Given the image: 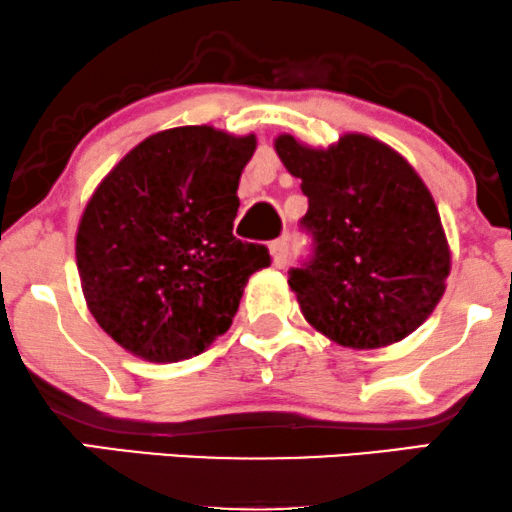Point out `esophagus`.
I'll return each mask as SVG.
<instances>
[{"instance_id":"obj_1","label":"esophagus","mask_w":512,"mask_h":512,"mask_svg":"<svg viewBox=\"0 0 512 512\" xmlns=\"http://www.w3.org/2000/svg\"><path fill=\"white\" fill-rule=\"evenodd\" d=\"M269 252H272V262H274V267L284 269V267H286V262H289V243H286V238L274 240V243L269 245Z\"/></svg>"}]
</instances>
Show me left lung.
<instances>
[{"instance_id": "8db88e82", "label": "left lung", "mask_w": 512, "mask_h": 512, "mask_svg": "<svg viewBox=\"0 0 512 512\" xmlns=\"http://www.w3.org/2000/svg\"><path fill=\"white\" fill-rule=\"evenodd\" d=\"M276 154L301 178V226L313 255L289 272L305 320L351 349H380L433 313L450 274V248L431 192L395 149L344 134L313 149L281 134Z\"/></svg>"}]
</instances>
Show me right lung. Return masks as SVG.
<instances>
[{
	"label": "right lung",
	"mask_w": 512,
	"mask_h": 512,
	"mask_svg": "<svg viewBox=\"0 0 512 512\" xmlns=\"http://www.w3.org/2000/svg\"><path fill=\"white\" fill-rule=\"evenodd\" d=\"M255 134L209 125L151 134L105 175L76 231L91 315L146 361L202 354L231 327L264 245L233 236Z\"/></svg>",
	"instance_id": "right-lung-1"
}]
</instances>
